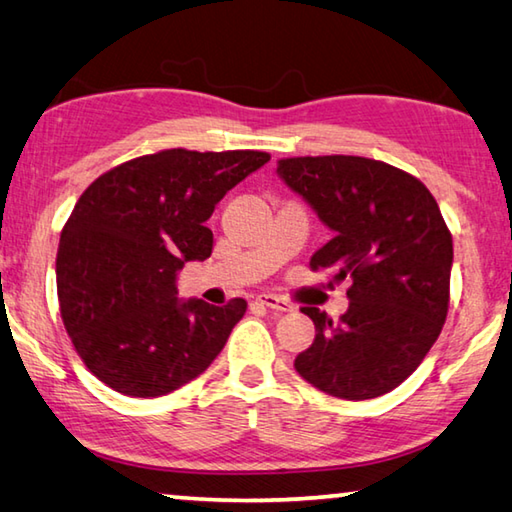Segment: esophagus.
<instances>
[{"instance_id":"obj_1","label":"esophagus","mask_w":512,"mask_h":512,"mask_svg":"<svg viewBox=\"0 0 512 512\" xmlns=\"http://www.w3.org/2000/svg\"><path fill=\"white\" fill-rule=\"evenodd\" d=\"M259 305H264L268 309H275V311H291V305L284 298L280 296H273V293H262V296H257Z\"/></svg>"}]
</instances>
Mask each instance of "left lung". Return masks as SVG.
I'll return each instance as SVG.
<instances>
[{"mask_svg": "<svg viewBox=\"0 0 512 512\" xmlns=\"http://www.w3.org/2000/svg\"><path fill=\"white\" fill-rule=\"evenodd\" d=\"M277 176L334 232L309 266L352 282L339 323L302 307L316 339L293 366L341 400L393 391L427 357L447 318L454 246L436 198L411 173L359 155L287 158Z\"/></svg>", "mask_w": 512, "mask_h": 512, "instance_id": "left-lung-1", "label": "left lung"}]
</instances>
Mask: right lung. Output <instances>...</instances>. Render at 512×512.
<instances>
[{"label": "right lung", "instance_id": "obj_1", "mask_svg": "<svg viewBox=\"0 0 512 512\" xmlns=\"http://www.w3.org/2000/svg\"><path fill=\"white\" fill-rule=\"evenodd\" d=\"M268 160L264 151L167 149L119 164L81 194L60 232V314L85 366L112 391L167 395L223 350L246 300H180L178 271L212 255L205 221Z\"/></svg>", "mask_w": 512, "mask_h": 512}]
</instances>
